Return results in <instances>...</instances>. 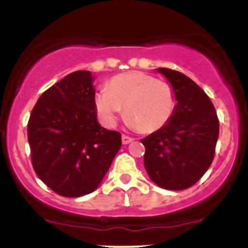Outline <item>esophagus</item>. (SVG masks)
<instances>
[{"mask_svg":"<svg viewBox=\"0 0 248 248\" xmlns=\"http://www.w3.org/2000/svg\"><path fill=\"white\" fill-rule=\"evenodd\" d=\"M133 138H132V137H129V136H126V134H122V144L124 145H127V144H129V142H132L133 141Z\"/></svg>","mask_w":248,"mask_h":248,"instance_id":"obj_1","label":"esophagus"}]
</instances>
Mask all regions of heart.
Returning a JSON list of instances; mask_svg holds the SVG:
<instances>
[{"mask_svg":"<svg viewBox=\"0 0 248 248\" xmlns=\"http://www.w3.org/2000/svg\"><path fill=\"white\" fill-rule=\"evenodd\" d=\"M124 108L133 124L145 133L162 128L171 117L175 98L171 87L141 72L119 74L94 96L97 116L106 126H114Z\"/></svg>","mask_w":248,"mask_h":248,"instance_id":"heart-1","label":"heart"}]
</instances>
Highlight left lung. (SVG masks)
Listing matches in <instances>:
<instances>
[{
	"label": "left lung",
	"instance_id": "left-lung-1",
	"mask_svg": "<svg viewBox=\"0 0 248 248\" xmlns=\"http://www.w3.org/2000/svg\"><path fill=\"white\" fill-rule=\"evenodd\" d=\"M172 89L175 104L169 121L141 140L150 179L164 189L193 186L212 163L218 139L216 110L204 91L180 72L157 68Z\"/></svg>",
	"mask_w": 248,
	"mask_h": 248
}]
</instances>
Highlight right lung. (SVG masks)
I'll return each mask as SVG.
<instances>
[{"instance_id": "add662e5", "label": "right lung", "mask_w": 248, "mask_h": 248, "mask_svg": "<svg viewBox=\"0 0 248 248\" xmlns=\"http://www.w3.org/2000/svg\"><path fill=\"white\" fill-rule=\"evenodd\" d=\"M93 81L90 71L66 76L39 97L27 124L34 171L62 197L93 192L121 147V134L97 121Z\"/></svg>"}]
</instances>
